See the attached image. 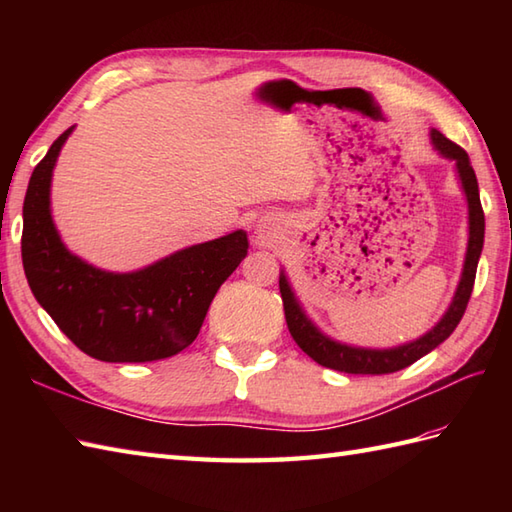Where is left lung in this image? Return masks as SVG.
<instances>
[{"mask_svg":"<svg viewBox=\"0 0 512 512\" xmlns=\"http://www.w3.org/2000/svg\"><path fill=\"white\" fill-rule=\"evenodd\" d=\"M431 140L442 156L455 160L466 200H469V250H466L464 273L460 279L458 292H455L453 297L451 308L447 310V314H444L436 328L424 334L418 341L394 347V350H363V347H350V345L336 343L314 328L306 314H303V310L299 308L295 295H292L288 279L281 275L279 292H281V301H284V314H286V323L292 339H295V343L312 358V361H317L323 367H330V369H336V372H345V374L398 372V369H405L411 363H416L424 354L436 350L442 341H447L464 317V310L469 306L473 284H475L477 262H480V253L484 246V211L480 202V189H477V178L471 167L469 154H466L460 145H455L453 140L440 134L438 129H433L431 132Z\"/></svg>","mask_w":512,"mask_h":512,"instance_id":"1","label":"left lung"}]
</instances>
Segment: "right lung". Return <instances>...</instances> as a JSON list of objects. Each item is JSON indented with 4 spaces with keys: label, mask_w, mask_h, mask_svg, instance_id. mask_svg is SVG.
I'll use <instances>...</instances> for the list:
<instances>
[{
    "label": "right lung",
    "mask_w": 512,
    "mask_h": 512,
    "mask_svg": "<svg viewBox=\"0 0 512 512\" xmlns=\"http://www.w3.org/2000/svg\"><path fill=\"white\" fill-rule=\"evenodd\" d=\"M72 127L35 167L24 200L21 262L28 286L68 339L105 363H147L182 352L198 336L217 288L246 257L235 231L178 250L138 273L114 275L70 255L50 217V178Z\"/></svg>",
    "instance_id": "1"
}]
</instances>
